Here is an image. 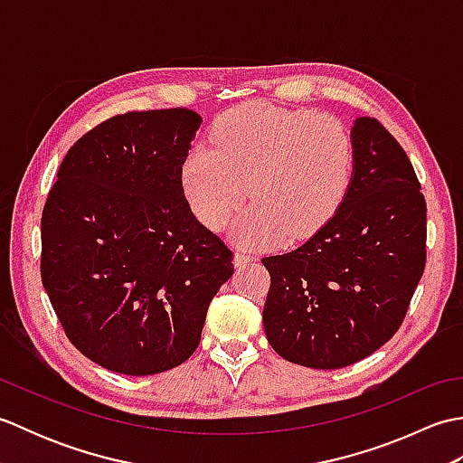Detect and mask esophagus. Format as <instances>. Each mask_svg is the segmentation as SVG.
<instances>
[{
	"label": "esophagus",
	"instance_id": "obj_1",
	"mask_svg": "<svg viewBox=\"0 0 463 463\" xmlns=\"http://www.w3.org/2000/svg\"><path fill=\"white\" fill-rule=\"evenodd\" d=\"M252 260H254V257H250V254L244 250H239L237 254H234V267H242V264L252 262Z\"/></svg>",
	"mask_w": 463,
	"mask_h": 463
}]
</instances>
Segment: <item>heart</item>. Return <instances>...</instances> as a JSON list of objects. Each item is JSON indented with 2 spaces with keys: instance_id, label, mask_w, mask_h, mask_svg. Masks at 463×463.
I'll use <instances>...</instances> for the list:
<instances>
[{
  "instance_id": "1",
  "label": "heart",
  "mask_w": 463,
  "mask_h": 463,
  "mask_svg": "<svg viewBox=\"0 0 463 463\" xmlns=\"http://www.w3.org/2000/svg\"><path fill=\"white\" fill-rule=\"evenodd\" d=\"M211 149L194 146L183 165V189L204 226L221 231L247 199L237 226L249 244L298 242L326 224L352 183L354 141L336 117L249 103L224 111Z\"/></svg>"
}]
</instances>
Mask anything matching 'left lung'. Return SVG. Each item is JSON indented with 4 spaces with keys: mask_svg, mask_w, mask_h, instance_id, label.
<instances>
[{
    "mask_svg": "<svg viewBox=\"0 0 463 463\" xmlns=\"http://www.w3.org/2000/svg\"><path fill=\"white\" fill-rule=\"evenodd\" d=\"M354 175L336 214L302 247L262 264L264 332L274 352L336 370L383 346L426 269V201L406 151L373 117L352 127Z\"/></svg>",
    "mask_w": 463,
    "mask_h": 463,
    "instance_id": "left-lung-1",
    "label": "left lung"
}]
</instances>
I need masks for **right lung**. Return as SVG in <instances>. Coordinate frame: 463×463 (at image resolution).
<instances>
[{
	"label": "right lung",
	"mask_w": 463,
	"mask_h": 463,
	"mask_svg": "<svg viewBox=\"0 0 463 463\" xmlns=\"http://www.w3.org/2000/svg\"><path fill=\"white\" fill-rule=\"evenodd\" d=\"M191 109L129 111L85 133L42 214V282L69 342L99 366L151 376L201 342L232 250L196 221L183 165Z\"/></svg>",
	"instance_id": "1"
}]
</instances>
